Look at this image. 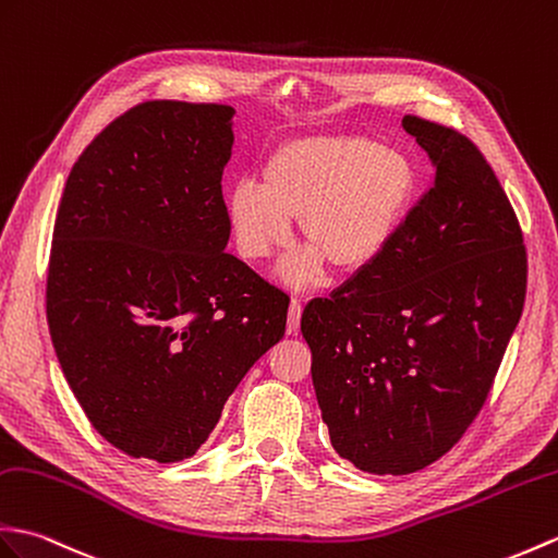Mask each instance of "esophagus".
Segmentation results:
<instances>
[{
    "label": "esophagus",
    "instance_id": "34e87169",
    "mask_svg": "<svg viewBox=\"0 0 558 558\" xmlns=\"http://www.w3.org/2000/svg\"><path fill=\"white\" fill-rule=\"evenodd\" d=\"M300 320H302V302L292 300L290 302V314H288V332L290 335L300 330Z\"/></svg>",
    "mask_w": 558,
    "mask_h": 558
}]
</instances>
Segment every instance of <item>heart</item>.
<instances>
[{
	"label": "heart",
	"mask_w": 558,
	"mask_h": 558,
	"mask_svg": "<svg viewBox=\"0 0 558 558\" xmlns=\"http://www.w3.org/2000/svg\"><path fill=\"white\" fill-rule=\"evenodd\" d=\"M416 171L404 151L361 135H316L284 142L262 168V183L242 178L226 194L238 250L258 262L282 250L300 218L311 252L290 258L282 278L306 284L323 258L356 274L378 258L404 220Z\"/></svg>",
	"instance_id": "heart-1"
}]
</instances>
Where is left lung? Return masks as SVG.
Segmentation results:
<instances>
[{"instance_id": "obj_1", "label": "left lung", "mask_w": 558, "mask_h": 558, "mask_svg": "<svg viewBox=\"0 0 558 558\" xmlns=\"http://www.w3.org/2000/svg\"><path fill=\"white\" fill-rule=\"evenodd\" d=\"M401 125L430 157L433 187L368 268L302 314L330 442L375 475L416 473L469 430L527 284L521 226L483 151L418 116Z\"/></svg>"}]
</instances>
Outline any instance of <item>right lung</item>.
Listing matches in <instances>:
<instances>
[{
    "instance_id": "add662e5",
    "label": "right lung",
    "mask_w": 558,
    "mask_h": 558,
    "mask_svg": "<svg viewBox=\"0 0 558 558\" xmlns=\"http://www.w3.org/2000/svg\"><path fill=\"white\" fill-rule=\"evenodd\" d=\"M226 104L154 99L73 163L47 270V323L87 421L133 459L192 457L290 296L226 252Z\"/></svg>"
}]
</instances>
